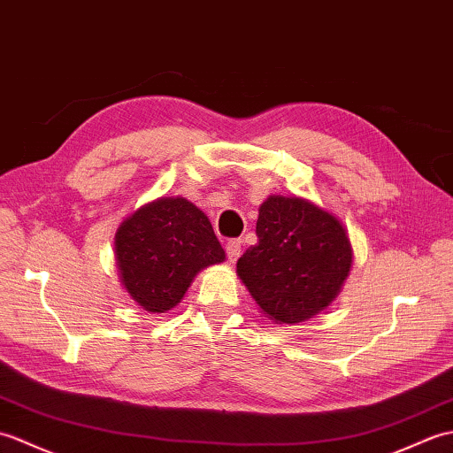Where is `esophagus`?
<instances>
[{"label": "esophagus", "mask_w": 453, "mask_h": 453, "mask_svg": "<svg viewBox=\"0 0 453 453\" xmlns=\"http://www.w3.org/2000/svg\"><path fill=\"white\" fill-rule=\"evenodd\" d=\"M240 254H242V240H240V238L228 240V242H226V256H228V259L234 264V261L240 257Z\"/></svg>", "instance_id": "1"}]
</instances>
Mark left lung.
I'll list each match as a JSON object with an SVG mask.
<instances>
[{"label":"left lung","mask_w":453,"mask_h":453,"mask_svg":"<svg viewBox=\"0 0 453 453\" xmlns=\"http://www.w3.org/2000/svg\"><path fill=\"white\" fill-rule=\"evenodd\" d=\"M257 244L238 259L236 273L275 324H298L341 293L353 248L341 220L308 199L269 196L259 207Z\"/></svg>","instance_id":"obj_1"}]
</instances>
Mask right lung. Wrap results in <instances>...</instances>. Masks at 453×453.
I'll use <instances>...</instances> for the list:
<instances>
[{"mask_svg":"<svg viewBox=\"0 0 453 453\" xmlns=\"http://www.w3.org/2000/svg\"><path fill=\"white\" fill-rule=\"evenodd\" d=\"M114 246L124 288L153 314L174 308L201 269L225 261L207 215L184 197L139 207L119 225Z\"/></svg>","mask_w":453,"mask_h":453,"instance_id":"add662e5","label":"right lung"}]
</instances>
